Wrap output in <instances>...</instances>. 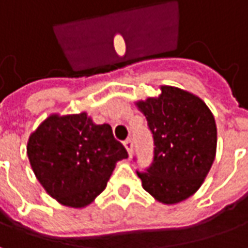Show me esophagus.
I'll use <instances>...</instances> for the list:
<instances>
[{
    "instance_id": "obj_1",
    "label": "esophagus",
    "mask_w": 248,
    "mask_h": 248,
    "mask_svg": "<svg viewBox=\"0 0 248 248\" xmlns=\"http://www.w3.org/2000/svg\"><path fill=\"white\" fill-rule=\"evenodd\" d=\"M124 144V148H126V151H127V154H129V155H132V152H133V140L132 139H126Z\"/></svg>"
}]
</instances>
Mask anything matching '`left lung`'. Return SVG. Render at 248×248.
<instances>
[{"mask_svg": "<svg viewBox=\"0 0 248 248\" xmlns=\"http://www.w3.org/2000/svg\"><path fill=\"white\" fill-rule=\"evenodd\" d=\"M158 97L137 101L154 137V160L137 171L142 188L163 204L196 192L217 151V126L204 101L174 86H160Z\"/></svg>", "mask_w": 248, "mask_h": 248, "instance_id": "1", "label": "left lung"}]
</instances>
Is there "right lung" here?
Segmentation results:
<instances>
[{
  "label": "right lung",
  "instance_id": "add662e5",
  "mask_svg": "<svg viewBox=\"0 0 248 248\" xmlns=\"http://www.w3.org/2000/svg\"><path fill=\"white\" fill-rule=\"evenodd\" d=\"M27 156L53 199L81 209L106 189L116 162L127 158V151L109 124H96L86 112L53 114L31 133Z\"/></svg>",
  "mask_w": 248,
  "mask_h": 248
}]
</instances>
